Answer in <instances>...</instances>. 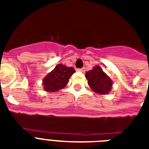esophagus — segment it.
<instances>
[{"label":"esophagus","instance_id":"obj_1","mask_svg":"<svg viewBox=\"0 0 149 149\" xmlns=\"http://www.w3.org/2000/svg\"><path fill=\"white\" fill-rule=\"evenodd\" d=\"M78 71H79V72H85V68H81V69H78Z\"/></svg>","mask_w":149,"mask_h":149}]
</instances>
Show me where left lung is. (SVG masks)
Returning a JSON list of instances; mask_svg holds the SVG:
<instances>
[{
    "mask_svg": "<svg viewBox=\"0 0 149 149\" xmlns=\"http://www.w3.org/2000/svg\"><path fill=\"white\" fill-rule=\"evenodd\" d=\"M86 78L88 85L95 93L100 94H107L112 88L113 82L103 71L100 66H95L93 70L86 72Z\"/></svg>",
    "mask_w": 149,
    "mask_h": 149,
    "instance_id": "1",
    "label": "left lung"
}]
</instances>
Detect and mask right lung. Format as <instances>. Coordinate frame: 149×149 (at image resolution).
I'll list each match as a JSON object with an SVG mask.
<instances>
[{
  "label": "right lung",
  "instance_id": "right-lung-1",
  "mask_svg": "<svg viewBox=\"0 0 149 149\" xmlns=\"http://www.w3.org/2000/svg\"><path fill=\"white\" fill-rule=\"evenodd\" d=\"M76 72L72 67L58 64L43 79L44 90L49 92H56L66 86L70 77Z\"/></svg>",
  "mask_w": 149,
  "mask_h": 149
}]
</instances>
